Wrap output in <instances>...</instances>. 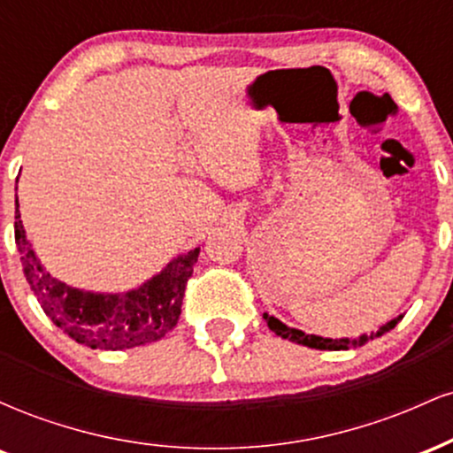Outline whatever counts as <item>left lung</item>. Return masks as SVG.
I'll list each match as a JSON object with an SVG mask.
<instances>
[{
  "label": "left lung",
  "instance_id": "1",
  "mask_svg": "<svg viewBox=\"0 0 453 453\" xmlns=\"http://www.w3.org/2000/svg\"><path fill=\"white\" fill-rule=\"evenodd\" d=\"M264 319H266V324H268L270 330H273L277 336H280V339H288V341H292V342H298V345L311 347V349L341 351V349H351V347L364 345V342H366V341L377 339V336L386 334V332L392 330V327L396 326L400 319H403V315L394 317L392 321H388L386 326L379 327L377 332H371V334H362V336H357V339H324V336L306 334V332H303V330H296V327L285 326L283 321H279L277 317H273V315H268V313H264Z\"/></svg>",
  "mask_w": 453,
  "mask_h": 453
}]
</instances>
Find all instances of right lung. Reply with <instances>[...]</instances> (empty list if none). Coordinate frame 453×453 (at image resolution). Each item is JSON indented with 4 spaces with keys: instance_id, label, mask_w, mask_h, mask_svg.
<instances>
[{
    "instance_id": "add662e5",
    "label": "right lung",
    "mask_w": 453,
    "mask_h": 453,
    "mask_svg": "<svg viewBox=\"0 0 453 453\" xmlns=\"http://www.w3.org/2000/svg\"><path fill=\"white\" fill-rule=\"evenodd\" d=\"M14 241L27 283L49 319L70 339L102 351L132 349L164 339L179 321L187 279L200 256V247L191 249L170 259L161 273L144 280L140 288L106 294L72 288L50 277L31 249L20 221L19 200L14 211Z\"/></svg>"
}]
</instances>
